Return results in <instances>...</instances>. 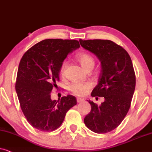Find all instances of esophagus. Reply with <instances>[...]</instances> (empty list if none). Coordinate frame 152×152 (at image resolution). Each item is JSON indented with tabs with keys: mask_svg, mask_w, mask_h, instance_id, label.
Wrapping results in <instances>:
<instances>
[{
	"mask_svg": "<svg viewBox=\"0 0 152 152\" xmlns=\"http://www.w3.org/2000/svg\"><path fill=\"white\" fill-rule=\"evenodd\" d=\"M76 100H77L78 103H81L84 101L83 99H80V98H77V99H76Z\"/></svg>",
	"mask_w": 152,
	"mask_h": 152,
	"instance_id": "obj_1",
	"label": "esophagus"
}]
</instances>
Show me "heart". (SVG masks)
<instances>
[{
    "label": "heart",
    "instance_id": "heart-1",
    "mask_svg": "<svg viewBox=\"0 0 152 152\" xmlns=\"http://www.w3.org/2000/svg\"><path fill=\"white\" fill-rule=\"evenodd\" d=\"M78 61L80 62L81 66L85 69L88 70L89 69L93 68L94 65L95 61L94 58L90 54L86 53H82L78 54L76 56ZM68 63L66 61L62 62L60 66V73L61 75H64L65 71L67 68ZM92 85L90 82H84V83H72L69 86V90L72 94L78 96H83L87 94L91 88Z\"/></svg>",
    "mask_w": 152,
    "mask_h": 152
}]
</instances>
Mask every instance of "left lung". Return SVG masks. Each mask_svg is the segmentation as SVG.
<instances>
[{"label":"left lung","instance_id":"left-lung-1","mask_svg":"<svg viewBox=\"0 0 152 152\" xmlns=\"http://www.w3.org/2000/svg\"><path fill=\"white\" fill-rule=\"evenodd\" d=\"M79 41L85 49L97 56L102 64L98 84L91 96L105 99L99 106L88 101L91 111L85 117V124L94 133H108L121 124L131 107L135 87L132 61L124 48L110 40Z\"/></svg>","mask_w":152,"mask_h":152}]
</instances>
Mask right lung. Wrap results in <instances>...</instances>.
Wrapping results in <instances>:
<instances>
[{
    "instance_id": "1",
    "label": "right lung",
    "mask_w": 152,
    "mask_h": 152,
    "mask_svg": "<svg viewBox=\"0 0 152 152\" xmlns=\"http://www.w3.org/2000/svg\"><path fill=\"white\" fill-rule=\"evenodd\" d=\"M80 47L77 40L48 39L26 51L19 62L15 89L22 112L29 124L50 132L60 126L66 113L77 104L72 95L51 100L59 81L60 66L69 53Z\"/></svg>"
}]
</instances>
